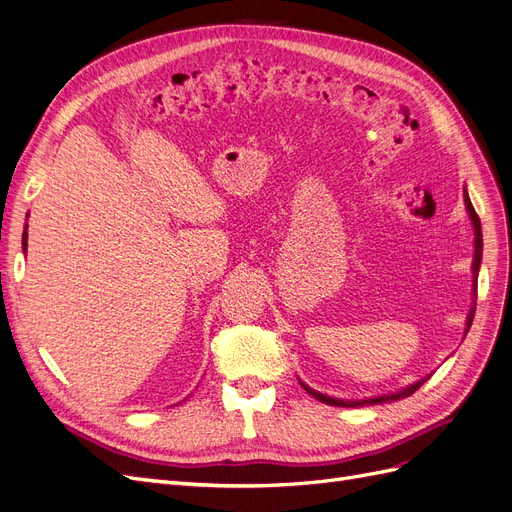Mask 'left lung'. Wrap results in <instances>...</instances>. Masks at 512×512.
I'll use <instances>...</instances> for the list:
<instances>
[{
  "label": "left lung",
  "instance_id": "8db88e82",
  "mask_svg": "<svg viewBox=\"0 0 512 512\" xmlns=\"http://www.w3.org/2000/svg\"><path fill=\"white\" fill-rule=\"evenodd\" d=\"M466 205H468V211H470V218H472V222H474V230H476V254H474V275H478V267H480V256H483V237H480V220H478V215H476V211H474V207H472V203H470V198L466 196ZM472 318H474V309H472V314H470V318H468V329H470V324H472ZM423 382L425 380H421V382H416V384H412V386H408V389H404L401 393H397V395H386V397H374V399H363V401H344V399H333V397H327V395H322V393H316L314 389H309V386H305L303 384V389L312 395V397H316V399H320L322 404H329V406H342V408H356V406H374V404H384V401H393V399H401V397H408V395H412L416 389H421L423 386Z\"/></svg>",
  "mask_w": 512,
  "mask_h": 512
}]
</instances>
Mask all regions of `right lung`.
<instances>
[{
	"label": "right lung",
	"instance_id": "add662e5",
	"mask_svg": "<svg viewBox=\"0 0 512 512\" xmlns=\"http://www.w3.org/2000/svg\"><path fill=\"white\" fill-rule=\"evenodd\" d=\"M27 247V226H25V232H23V250Z\"/></svg>",
	"mask_w": 512,
	"mask_h": 512
}]
</instances>
